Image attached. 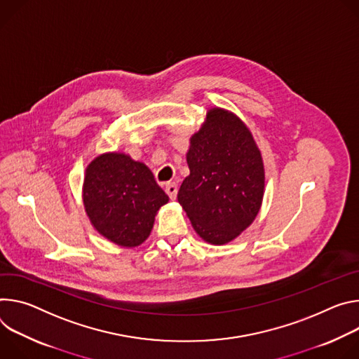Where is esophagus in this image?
Segmentation results:
<instances>
[{"mask_svg":"<svg viewBox=\"0 0 359 359\" xmlns=\"http://www.w3.org/2000/svg\"><path fill=\"white\" fill-rule=\"evenodd\" d=\"M165 192L168 194V196L171 198V200H175L178 188H177V185H175L174 182H168V184L165 185Z\"/></svg>","mask_w":359,"mask_h":359,"instance_id":"34e87169","label":"esophagus"}]
</instances>
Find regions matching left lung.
<instances>
[{
  "label": "left lung",
  "instance_id": "obj_1",
  "mask_svg": "<svg viewBox=\"0 0 359 359\" xmlns=\"http://www.w3.org/2000/svg\"><path fill=\"white\" fill-rule=\"evenodd\" d=\"M189 175L178 203L195 232L212 245L240 236L258 215L265 188L261 151L243 119L214 107L189 138Z\"/></svg>",
  "mask_w": 359,
  "mask_h": 359
}]
</instances>
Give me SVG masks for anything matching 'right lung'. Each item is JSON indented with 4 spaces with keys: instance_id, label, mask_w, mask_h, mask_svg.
I'll return each instance as SVG.
<instances>
[{
    "instance_id": "obj_1",
    "label": "right lung",
    "mask_w": 359,
    "mask_h": 359,
    "mask_svg": "<svg viewBox=\"0 0 359 359\" xmlns=\"http://www.w3.org/2000/svg\"><path fill=\"white\" fill-rule=\"evenodd\" d=\"M170 198L151 170L126 152H104L86 170L83 203L91 225L123 248L145 243L155 215Z\"/></svg>"
}]
</instances>
